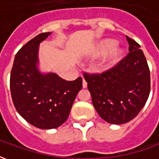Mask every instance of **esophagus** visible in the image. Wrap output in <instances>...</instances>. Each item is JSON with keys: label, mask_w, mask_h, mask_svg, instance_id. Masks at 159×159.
<instances>
[{"label": "esophagus", "mask_w": 159, "mask_h": 159, "mask_svg": "<svg viewBox=\"0 0 159 159\" xmlns=\"http://www.w3.org/2000/svg\"><path fill=\"white\" fill-rule=\"evenodd\" d=\"M87 86H88V83H87L86 80L83 78V87L85 89V88H87Z\"/></svg>", "instance_id": "esophagus-1"}]
</instances>
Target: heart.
Returning <instances> with one entry per match:
<instances>
[{"label":"heart","mask_w":159,"mask_h":159,"mask_svg":"<svg viewBox=\"0 0 159 159\" xmlns=\"http://www.w3.org/2000/svg\"><path fill=\"white\" fill-rule=\"evenodd\" d=\"M115 42L112 40H103L98 44L97 54H104L108 51L107 55L100 61V67L101 70H107L115 65L121 59L123 54V50L118 47H114Z\"/></svg>","instance_id":"b5f03b06"}]
</instances>
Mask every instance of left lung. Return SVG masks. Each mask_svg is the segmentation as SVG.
<instances>
[{"label":"left lung","mask_w":159,"mask_h":159,"mask_svg":"<svg viewBox=\"0 0 159 159\" xmlns=\"http://www.w3.org/2000/svg\"><path fill=\"white\" fill-rule=\"evenodd\" d=\"M128 55L117 66L101 74L84 78L93 107L107 123L123 124L136 117L150 93V70L140 46L126 36Z\"/></svg>","instance_id":"left-lung-1"}]
</instances>
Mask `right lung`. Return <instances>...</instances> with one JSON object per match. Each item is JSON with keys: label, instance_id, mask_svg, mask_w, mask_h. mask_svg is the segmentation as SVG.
<instances>
[{"label": "right lung", "instance_id": "obj_1", "mask_svg": "<svg viewBox=\"0 0 159 159\" xmlns=\"http://www.w3.org/2000/svg\"><path fill=\"white\" fill-rule=\"evenodd\" d=\"M51 35L42 33L17 52L10 76L12 102L19 115L42 129H55L66 122L83 78L66 81L56 73L40 71V43Z\"/></svg>", "mask_w": 159, "mask_h": 159}]
</instances>
